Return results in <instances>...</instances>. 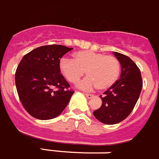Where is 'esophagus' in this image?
Instances as JSON below:
<instances>
[{"mask_svg":"<svg viewBox=\"0 0 159 159\" xmlns=\"http://www.w3.org/2000/svg\"><path fill=\"white\" fill-rule=\"evenodd\" d=\"M84 94L85 96H87V98H89V99L92 98V97H93V94H90V93H84Z\"/></svg>","mask_w":159,"mask_h":159,"instance_id":"obj_1","label":"esophagus"}]
</instances>
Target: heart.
<instances>
[{
	"label": "heart",
	"instance_id": "heart-1",
	"mask_svg": "<svg viewBox=\"0 0 159 159\" xmlns=\"http://www.w3.org/2000/svg\"><path fill=\"white\" fill-rule=\"evenodd\" d=\"M59 70L70 83L78 82L85 74L88 75L79 84L84 89L96 86L100 91L114 84L120 73V63L116 57L92 51L75 53L73 59L63 58L59 61Z\"/></svg>",
	"mask_w": 159,
	"mask_h": 159
}]
</instances>
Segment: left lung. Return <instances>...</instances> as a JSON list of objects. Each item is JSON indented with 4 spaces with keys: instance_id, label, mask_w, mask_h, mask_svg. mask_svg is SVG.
<instances>
[{
    "instance_id": "8db88e82",
    "label": "left lung",
    "mask_w": 159,
    "mask_h": 159,
    "mask_svg": "<svg viewBox=\"0 0 159 159\" xmlns=\"http://www.w3.org/2000/svg\"><path fill=\"white\" fill-rule=\"evenodd\" d=\"M113 55L121 66L119 80L100 96L102 104L93 112L96 119L105 125H114L122 121L131 113L142 89L140 69L132 59L118 52Z\"/></svg>"
}]
</instances>
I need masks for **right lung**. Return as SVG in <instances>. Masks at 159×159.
<instances>
[{
	"label": "right lung",
	"mask_w": 159,
	"mask_h": 159,
	"mask_svg": "<svg viewBox=\"0 0 159 159\" xmlns=\"http://www.w3.org/2000/svg\"><path fill=\"white\" fill-rule=\"evenodd\" d=\"M62 45L43 46L24 55L15 73V84L21 104L29 114L39 120L59 116L74 91L60 74L59 61L71 51Z\"/></svg>",
	"instance_id": "add662e5"
}]
</instances>
